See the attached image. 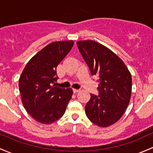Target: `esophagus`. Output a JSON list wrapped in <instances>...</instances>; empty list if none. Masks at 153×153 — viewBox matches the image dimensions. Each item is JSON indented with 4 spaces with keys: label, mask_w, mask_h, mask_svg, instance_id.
I'll use <instances>...</instances> for the list:
<instances>
[{
    "label": "esophagus",
    "mask_w": 153,
    "mask_h": 153,
    "mask_svg": "<svg viewBox=\"0 0 153 153\" xmlns=\"http://www.w3.org/2000/svg\"><path fill=\"white\" fill-rule=\"evenodd\" d=\"M72 91H73L74 93H77V92H79L80 90L79 89H72Z\"/></svg>",
    "instance_id": "obj_1"
}]
</instances>
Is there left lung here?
<instances>
[{
    "label": "left lung",
    "mask_w": 153,
    "mask_h": 153,
    "mask_svg": "<svg viewBox=\"0 0 153 153\" xmlns=\"http://www.w3.org/2000/svg\"><path fill=\"white\" fill-rule=\"evenodd\" d=\"M78 50L91 75L98 78V96L91 94L85 106L88 119L94 125L106 128L124 114L131 97V74L118 56L93 40L78 41Z\"/></svg>",
    "instance_id": "obj_1"
}]
</instances>
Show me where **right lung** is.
<instances>
[{
  "mask_svg": "<svg viewBox=\"0 0 153 153\" xmlns=\"http://www.w3.org/2000/svg\"><path fill=\"white\" fill-rule=\"evenodd\" d=\"M74 42L50 43L27 63L19 80V90L24 108L32 118L49 125L64 115L72 98L71 88L56 86V67L69 53Z\"/></svg>",
  "mask_w": 153,
  "mask_h": 153,
  "instance_id": "right-lung-1",
  "label": "right lung"
}]
</instances>
